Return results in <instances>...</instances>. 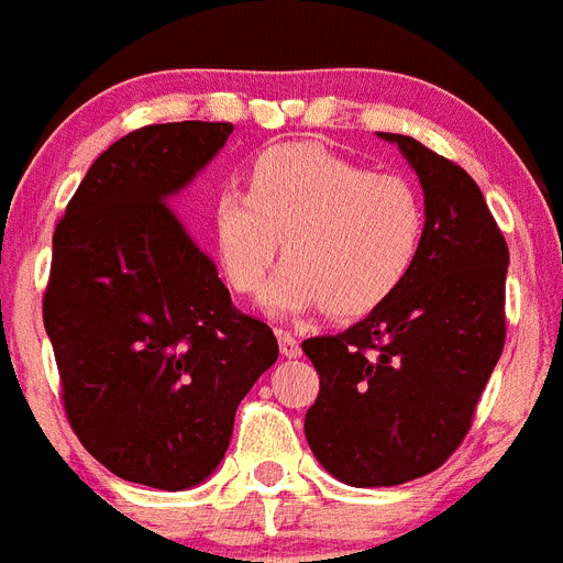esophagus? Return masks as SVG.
Wrapping results in <instances>:
<instances>
[{
    "label": "esophagus",
    "mask_w": 563,
    "mask_h": 563,
    "mask_svg": "<svg viewBox=\"0 0 563 563\" xmlns=\"http://www.w3.org/2000/svg\"><path fill=\"white\" fill-rule=\"evenodd\" d=\"M277 343H280V354L283 357H300V340L289 332L277 334Z\"/></svg>",
    "instance_id": "34e87169"
}]
</instances>
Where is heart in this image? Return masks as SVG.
I'll return each instance as SVG.
<instances>
[{
    "mask_svg": "<svg viewBox=\"0 0 563 563\" xmlns=\"http://www.w3.org/2000/svg\"><path fill=\"white\" fill-rule=\"evenodd\" d=\"M423 231V200L406 177L375 174L320 143H283L254 159L249 194H217L209 240L245 297L263 291L283 249L289 260L266 295L277 318L323 306L361 318L412 274Z\"/></svg>",
    "mask_w": 563,
    "mask_h": 563,
    "instance_id": "heart-1",
    "label": "heart"
}]
</instances>
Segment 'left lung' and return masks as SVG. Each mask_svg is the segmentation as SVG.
<instances>
[{
    "instance_id": "1",
    "label": "left lung",
    "mask_w": 563,
    "mask_h": 563,
    "mask_svg": "<svg viewBox=\"0 0 563 563\" xmlns=\"http://www.w3.org/2000/svg\"><path fill=\"white\" fill-rule=\"evenodd\" d=\"M412 165L427 231L418 263L346 332L303 340L320 375L306 441L349 486H398L461 446L504 352L509 249L478 183L404 134H380Z\"/></svg>"
}]
</instances>
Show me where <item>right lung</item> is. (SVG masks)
<instances>
[{
	"label": "right lung",
	"mask_w": 563,
	"mask_h": 563,
	"mask_svg": "<svg viewBox=\"0 0 563 563\" xmlns=\"http://www.w3.org/2000/svg\"><path fill=\"white\" fill-rule=\"evenodd\" d=\"M231 131H131L99 154L54 231L42 314L70 427L113 475L168 493L220 466L240 400L277 361L272 329L231 306L172 209Z\"/></svg>",
	"instance_id": "obj_1"
}]
</instances>
